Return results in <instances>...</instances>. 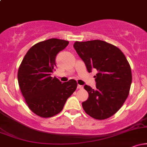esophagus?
<instances>
[{"instance_id":"34e87169","label":"esophagus","mask_w":147,"mask_h":147,"mask_svg":"<svg viewBox=\"0 0 147 147\" xmlns=\"http://www.w3.org/2000/svg\"><path fill=\"white\" fill-rule=\"evenodd\" d=\"M77 88H78V89H82V88H83V86L79 85V84H78V86H77Z\"/></svg>"}]
</instances>
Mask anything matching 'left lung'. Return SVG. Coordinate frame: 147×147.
Here are the masks:
<instances>
[{"mask_svg":"<svg viewBox=\"0 0 147 147\" xmlns=\"http://www.w3.org/2000/svg\"><path fill=\"white\" fill-rule=\"evenodd\" d=\"M76 52L88 71L95 69L96 88L85 85L88 98L82 102L85 112L96 119H107L115 114L129 96L132 82L130 64L117 47L100 40L76 41Z\"/></svg>","mask_w":147,"mask_h":147,"instance_id":"8db88e82","label":"left lung"}]
</instances>
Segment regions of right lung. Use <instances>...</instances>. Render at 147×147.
<instances>
[{
    "mask_svg": "<svg viewBox=\"0 0 147 147\" xmlns=\"http://www.w3.org/2000/svg\"><path fill=\"white\" fill-rule=\"evenodd\" d=\"M69 42L50 38L38 42L30 48L18 70V82L28 108L41 117L59 113L67 99L75 92V79L61 83L52 77L55 71V58Z\"/></svg>",
    "mask_w": 147,
    "mask_h": 147,
    "instance_id": "obj_1",
    "label": "right lung"
}]
</instances>
